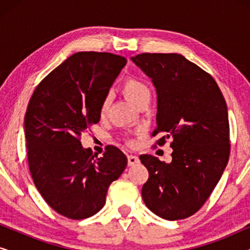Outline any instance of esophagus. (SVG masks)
I'll return each instance as SVG.
<instances>
[{
    "label": "esophagus",
    "instance_id": "34e87169",
    "mask_svg": "<svg viewBox=\"0 0 250 250\" xmlns=\"http://www.w3.org/2000/svg\"><path fill=\"white\" fill-rule=\"evenodd\" d=\"M127 163H128V166H134V165H138V164H140V159H139V157L129 155V156H127Z\"/></svg>",
    "mask_w": 250,
    "mask_h": 250
}]
</instances>
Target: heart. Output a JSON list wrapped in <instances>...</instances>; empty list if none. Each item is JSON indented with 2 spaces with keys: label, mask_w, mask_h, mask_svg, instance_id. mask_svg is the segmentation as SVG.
Segmentation results:
<instances>
[{
  "label": "heart",
  "mask_w": 250,
  "mask_h": 250,
  "mask_svg": "<svg viewBox=\"0 0 250 250\" xmlns=\"http://www.w3.org/2000/svg\"><path fill=\"white\" fill-rule=\"evenodd\" d=\"M122 91L136 107L141 102L150 99V88L146 83L138 77L129 76L123 82ZM110 107V95H105L100 104V115L105 116Z\"/></svg>",
  "instance_id": "heart-1"
}]
</instances>
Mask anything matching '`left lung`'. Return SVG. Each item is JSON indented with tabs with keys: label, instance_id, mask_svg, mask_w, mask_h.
Masks as SVG:
<instances>
[{
	"label": "left lung",
	"instance_id": "left-lung-1",
	"mask_svg": "<svg viewBox=\"0 0 250 250\" xmlns=\"http://www.w3.org/2000/svg\"><path fill=\"white\" fill-rule=\"evenodd\" d=\"M157 92V145L170 139L172 162L151 155L140 160L149 172L146 206L168 221L197 213L220 181L230 156V126L223 94L213 77L177 53L131 58Z\"/></svg>",
	"mask_w": 250,
	"mask_h": 250
}]
</instances>
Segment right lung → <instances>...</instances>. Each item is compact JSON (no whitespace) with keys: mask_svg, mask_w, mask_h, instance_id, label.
<instances>
[{"mask_svg":"<svg viewBox=\"0 0 250 250\" xmlns=\"http://www.w3.org/2000/svg\"><path fill=\"white\" fill-rule=\"evenodd\" d=\"M126 62L112 53L77 52L51 71L29 100L25 134L30 174L43 199L64 217L97 214L127 165L116 146L98 157L80 141L100 121L102 99Z\"/></svg>","mask_w":250,"mask_h":250,"instance_id":"right-lung-1","label":"right lung"}]
</instances>
